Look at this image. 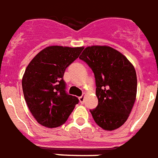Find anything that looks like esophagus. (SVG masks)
Masks as SVG:
<instances>
[{"label": "esophagus", "instance_id": "1", "mask_svg": "<svg viewBox=\"0 0 158 158\" xmlns=\"http://www.w3.org/2000/svg\"><path fill=\"white\" fill-rule=\"evenodd\" d=\"M84 100H85V95H82V96L79 98V101H80L81 103H83Z\"/></svg>", "mask_w": 158, "mask_h": 158}]
</instances>
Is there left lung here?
<instances>
[{
    "label": "left lung",
    "instance_id": "8db88e82",
    "mask_svg": "<svg viewBox=\"0 0 158 158\" xmlns=\"http://www.w3.org/2000/svg\"><path fill=\"white\" fill-rule=\"evenodd\" d=\"M79 58L95 76L98 104L90 110L93 119L104 131H114L125 124L135 102L134 65L122 53L107 45L88 46Z\"/></svg>",
    "mask_w": 158,
    "mask_h": 158
}]
</instances>
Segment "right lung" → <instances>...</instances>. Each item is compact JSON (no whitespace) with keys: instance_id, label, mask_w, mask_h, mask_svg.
<instances>
[{"instance_id":"1","label":"right lung","mask_w":158,"mask_h":158,"mask_svg":"<svg viewBox=\"0 0 158 158\" xmlns=\"http://www.w3.org/2000/svg\"><path fill=\"white\" fill-rule=\"evenodd\" d=\"M83 47L51 45L37 54L22 79L25 101L31 114L43 126L55 128L67 120L78 103L77 97L65 93V69Z\"/></svg>"}]
</instances>
